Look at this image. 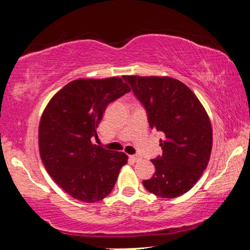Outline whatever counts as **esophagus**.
<instances>
[{
    "label": "esophagus",
    "instance_id": "1",
    "mask_svg": "<svg viewBox=\"0 0 250 250\" xmlns=\"http://www.w3.org/2000/svg\"><path fill=\"white\" fill-rule=\"evenodd\" d=\"M129 159H131V160L134 161V162H137V161L141 160V157H139V155H131Z\"/></svg>",
    "mask_w": 250,
    "mask_h": 250
}]
</instances>
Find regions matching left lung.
Segmentation results:
<instances>
[{
    "label": "left lung",
    "mask_w": 250,
    "mask_h": 250,
    "mask_svg": "<svg viewBox=\"0 0 250 250\" xmlns=\"http://www.w3.org/2000/svg\"><path fill=\"white\" fill-rule=\"evenodd\" d=\"M146 107L151 128L165 134L162 155L153 159L154 175L144 180L150 193L175 198L194 187L208 167L212 151L211 121L186 84L170 77L125 75Z\"/></svg>",
    "instance_id": "8db88e82"
}]
</instances>
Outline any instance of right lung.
<instances>
[{"mask_svg": "<svg viewBox=\"0 0 250 250\" xmlns=\"http://www.w3.org/2000/svg\"><path fill=\"white\" fill-rule=\"evenodd\" d=\"M131 91L119 77L78 79L47 104L38 128L41 159L48 175L75 200L96 203L110 194L127 164L124 152L92 143L110 103Z\"/></svg>", "mask_w": 250, "mask_h": 250, "instance_id": "add662e5", "label": "right lung"}]
</instances>
